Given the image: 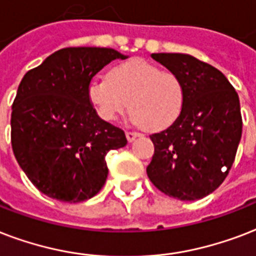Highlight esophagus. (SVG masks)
I'll return each instance as SVG.
<instances>
[{"instance_id": "esophagus-1", "label": "esophagus", "mask_w": 256, "mask_h": 256, "mask_svg": "<svg viewBox=\"0 0 256 256\" xmlns=\"http://www.w3.org/2000/svg\"><path fill=\"white\" fill-rule=\"evenodd\" d=\"M126 140H128V142H134V138H138V136H140V134H138V132H132V130H126Z\"/></svg>"}]
</instances>
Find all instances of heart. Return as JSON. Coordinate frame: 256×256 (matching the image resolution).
I'll return each mask as SVG.
<instances>
[{"label":"heart","mask_w":256,"mask_h":256,"mask_svg":"<svg viewBox=\"0 0 256 256\" xmlns=\"http://www.w3.org/2000/svg\"><path fill=\"white\" fill-rule=\"evenodd\" d=\"M88 98L106 122L116 120L130 106L134 124L160 130L172 126L182 114L186 85L179 74L163 72L142 58H134L114 65L108 78L90 80Z\"/></svg>","instance_id":"1"}]
</instances>
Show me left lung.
<instances>
[{
	"instance_id": "8db88e82",
	"label": "left lung",
	"mask_w": 256,
	"mask_h": 256,
	"mask_svg": "<svg viewBox=\"0 0 256 256\" xmlns=\"http://www.w3.org/2000/svg\"><path fill=\"white\" fill-rule=\"evenodd\" d=\"M150 57L186 85L182 114L150 138L155 152L146 175L158 190L180 200L210 195L228 175L242 138L239 96L220 70L183 53Z\"/></svg>"
}]
</instances>
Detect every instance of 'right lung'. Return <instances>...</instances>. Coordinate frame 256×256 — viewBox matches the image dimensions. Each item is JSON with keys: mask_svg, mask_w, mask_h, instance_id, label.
<instances>
[{"mask_svg": "<svg viewBox=\"0 0 256 256\" xmlns=\"http://www.w3.org/2000/svg\"><path fill=\"white\" fill-rule=\"evenodd\" d=\"M110 48H64L24 76L12 106V148L36 188L80 203L100 191L106 156L126 144L124 130L98 118L88 85L110 61Z\"/></svg>", "mask_w": 256, "mask_h": 256, "instance_id": "add662e5", "label": "right lung"}]
</instances>
